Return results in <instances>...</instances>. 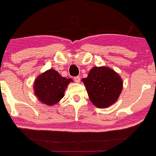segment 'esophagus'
Masks as SVG:
<instances>
[{"label":"esophagus","instance_id":"obj_1","mask_svg":"<svg viewBox=\"0 0 156 156\" xmlns=\"http://www.w3.org/2000/svg\"><path fill=\"white\" fill-rule=\"evenodd\" d=\"M74 80H75V82L79 83L80 81H81V77H80V76H76V77H75V78H74Z\"/></svg>","mask_w":156,"mask_h":156}]
</instances>
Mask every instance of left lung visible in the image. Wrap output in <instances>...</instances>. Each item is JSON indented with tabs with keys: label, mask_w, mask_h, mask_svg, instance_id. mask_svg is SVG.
Returning a JSON list of instances; mask_svg holds the SVG:
<instances>
[{
	"label": "left lung",
	"mask_w": 156,
	"mask_h": 156,
	"mask_svg": "<svg viewBox=\"0 0 156 156\" xmlns=\"http://www.w3.org/2000/svg\"><path fill=\"white\" fill-rule=\"evenodd\" d=\"M89 99L98 108L114 104L122 92L123 82L114 70L107 67H94L86 78H83Z\"/></svg>",
	"instance_id": "obj_1"
}]
</instances>
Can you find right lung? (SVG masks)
I'll return each instance as SVG.
<instances>
[{"label":"right lung","mask_w":156,"mask_h":156,"mask_svg":"<svg viewBox=\"0 0 156 156\" xmlns=\"http://www.w3.org/2000/svg\"><path fill=\"white\" fill-rule=\"evenodd\" d=\"M71 81L72 79L61 76L55 70L49 69L36 78L34 94L41 102L54 105L63 98L65 88Z\"/></svg>","instance_id":"1"}]
</instances>
